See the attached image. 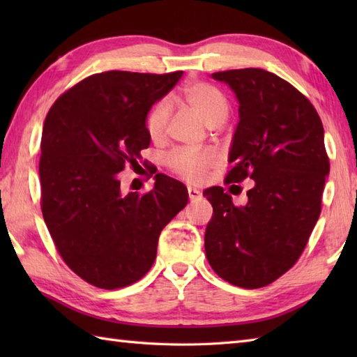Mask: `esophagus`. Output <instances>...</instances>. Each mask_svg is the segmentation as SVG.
Instances as JSON below:
<instances>
[{"label":"esophagus","mask_w":357,"mask_h":357,"mask_svg":"<svg viewBox=\"0 0 357 357\" xmlns=\"http://www.w3.org/2000/svg\"><path fill=\"white\" fill-rule=\"evenodd\" d=\"M187 193H188V199H190V201H198V199L202 198V193L199 190H196V188H192V187L187 188Z\"/></svg>","instance_id":"34e87169"}]
</instances>
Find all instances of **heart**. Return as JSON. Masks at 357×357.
Wrapping results in <instances>:
<instances>
[{
    "instance_id": "obj_1",
    "label": "heart",
    "mask_w": 357,
    "mask_h": 357,
    "mask_svg": "<svg viewBox=\"0 0 357 357\" xmlns=\"http://www.w3.org/2000/svg\"><path fill=\"white\" fill-rule=\"evenodd\" d=\"M181 98L188 104L208 127L222 123L229 112L224 93L208 82L193 81L181 90ZM170 119V105L167 101H158L146 116V130L151 139L162 138ZM213 150H174L167 156V167L179 178L188 183H201L210 169L216 165Z\"/></svg>"
}]
</instances>
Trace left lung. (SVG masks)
<instances>
[{"label":"left lung","mask_w":357,"mask_h":357,"mask_svg":"<svg viewBox=\"0 0 357 357\" xmlns=\"http://www.w3.org/2000/svg\"><path fill=\"white\" fill-rule=\"evenodd\" d=\"M239 100L225 184L250 178L244 207L222 187L204 190L213 216L206 229V255L227 282L261 288L299 259L322 208L330 159L314 105L290 82L264 69L213 73Z\"/></svg>","instance_id":"1"}]
</instances>
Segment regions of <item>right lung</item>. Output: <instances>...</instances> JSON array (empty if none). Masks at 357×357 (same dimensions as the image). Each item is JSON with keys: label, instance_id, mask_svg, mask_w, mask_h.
<instances>
[{"label": "right lung", "instance_id": "right-lung-1", "mask_svg": "<svg viewBox=\"0 0 357 357\" xmlns=\"http://www.w3.org/2000/svg\"><path fill=\"white\" fill-rule=\"evenodd\" d=\"M181 77V70L90 75L66 90L45 116L44 222L67 267L98 288L115 290L146 276L161 230L187 206L185 185L162 173L147 193L123 195L116 176L142 161L141 150L150 146L147 113Z\"/></svg>", "mask_w": 357, "mask_h": 357}]
</instances>
